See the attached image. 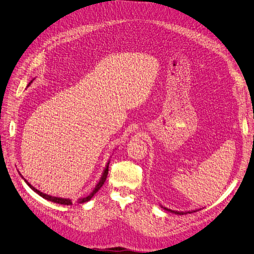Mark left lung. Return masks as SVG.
I'll return each mask as SVG.
<instances>
[{"instance_id":"obj_1","label":"left lung","mask_w":254,"mask_h":254,"mask_svg":"<svg viewBox=\"0 0 254 254\" xmlns=\"http://www.w3.org/2000/svg\"><path fill=\"white\" fill-rule=\"evenodd\" d=\"M161 207H162L164 210L168 211V212L175 213V214H178V215H183V214H188V213H193V212L198 211V209H196V210H191V211H175V210H171V209H169V208H166V207H164V206H162V205H161ZM199 210H201V209H199Z\"/></svg>"}]
</instances>
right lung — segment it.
I'll return each mask as SVG.
<instances>
[{"instance_id": "right-lung-1", "label": "right lung", "mask_w": 254, "mask_h": 254, "mask_svg": "<svg viewBox=\"0 0 254 254\" xmlns=\"http://www.w3.org/2000/svg\"><path fill=\"white\" fill-rule=\"evenodd\" d=\"M35 80V78L33 79V80H31V82L28 84V86L26 87H29L30 85H31V83L34 81ZM109 164H110V159L108 161V163H107V165H106V167H105V169H104V171H103V174H102V176H101V178H100V181L97 183V185H96V188H95V190H93L87 196H85V197H80V198H78V203L79 204H83V203H86V202H88L89 199L95 195L98 191H99V190L102 188L103 186V184H104V182L106 181V178H107V175H108V170H109ZM18 173H19V171H18ZM19 175L21 176V174L19 173ZM21 178L24 180V182L28 184L29 186H30V189L31 190H33L36 193H38L40 196H42L43 198H45V199H47V201H50V202H53V203H57V204H61V205H72V201L70 198H64V197H59V196H52V195H49V194H46V193H43L42 191H40V190H38L37 189H35L34 186L30 183V182H28L26 181L22 176H21Z\"/></svg>"}]
</instances>
